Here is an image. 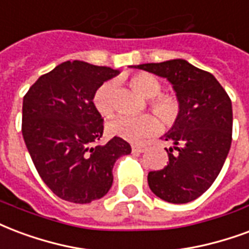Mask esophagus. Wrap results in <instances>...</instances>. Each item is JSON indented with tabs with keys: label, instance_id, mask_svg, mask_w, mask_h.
Here are the masks:
<instances>
[{
	"label": "esophagus",
	"instance_id": "1",
	"mask_svg": "<svg viewBox=\"0 0 249 249\" xmlns=\"http://www.w3.org/2000/svg\"><path fill=\"white\" fill-rule=\"evenodd\" d=\"M132 150L136 153H142L146 150V146H145V145H141V143H134V145H132Z\"/></svg>",
	"mask_w": 249,
	"mask_h": 249
}]
</instances>
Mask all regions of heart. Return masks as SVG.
Here are the masks:
<instances>
[{
	"mask_svg": "<svg viewBox=\"0 0 249 249\" xmlns=\"http://www.w3.org/2000/svg\"><path fill=\"white\" fill-rule=\"evenodd\" d=\"M130 84L142 96L150 99V107L153 112L163 123L170 124L177 119L179 112L178 101L176 97L169 95H160L161 84L153 75L137 73L130 79ZM112 93H113V84L110 82L104 83L95 93L93 103L101 115L109 116L115 109ZM158 126L160 124L157 119L152 115H141L137 117L119 115L107 123V130L110 134L132 142H140L143 139L152 136L157 132Z\"/></svg>",
	"mask_w": 249,
	"mask_h": 249,
	"instance_id": "obj_1",
	"label": "heart"
}]
</instances>
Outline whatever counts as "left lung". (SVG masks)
<instances>
[{
    "label": "left lung",
    "instance_id": "obj_1",
    "mask_svg": "<svg viewBox=\"0 0 249 249\" xmlns=\"http://www.w3.org/2000/svg\"><path fill=\"white\" fill-rule=\"evenodd\" d=\"M165 78L176 92L179 112L162 139L169 163L148 174L150 190L169 203L196 199L222 170L232 141V104L213 75L185 59L130 66Z\"/></svg>",
    "mask_w": 249,
    "mask_h": 249
}]
</instances>
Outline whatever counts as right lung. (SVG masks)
Instances as JSON below:
<instances>
[{
	"label": "right lung",
	"mask_w": 249,
	"mask_h": 249,
	"mask_svg": "<svg viewBox=\"0 0 249 249\" xmlns=\"http://www.w3.org/2000/svg\"><path fill=\"white\" fill-rule=\"evenodd\" d=\"M119 70L82 60L64 62L42 75L23 97L22 134L36 171L59 198L91 203L113 183L116 160L130 154L125 140L103 136V119L93 96Z\"/></svg>",
	"instance_id": "add662e5"
}]
</instances>
